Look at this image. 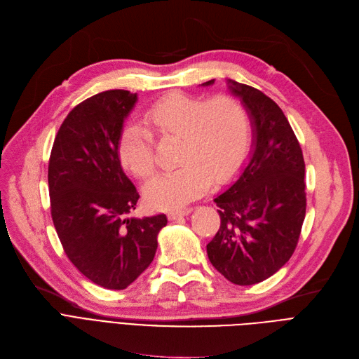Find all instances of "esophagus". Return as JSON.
<instances>
[{
  "label": "esophagus",
  "instance_id": "esophagus-1",
  "mask_svg": "<svg viewBox=\"0 0 359 359\" xmlns=\"http://www.w3.org/2000/svg\"><path fill=\"white\" fill-rule=\"evenodd\" d=\"M191 208H182V209H175L169 212V219H178L182 216H187L189 213H191Z\"/></svg>",
  "mask_w": 359,
  "mask_h": 359
}]
</instances>
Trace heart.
I'll return each instance as SVG.
<instances>
[{"mask_svg":"<svg viewBox=\"0 0 359 359\" xmlns=\"http://www.w3.org/2000/svg\"><path fill=\"white\" fill-rule=\"evenodd\" d=\"M144 123L161 137H180L181 165L156 175L146 189L153 208H177L197 197L210 180L219 182L233 174L248 151L250 118L231 95L204 100L182 92L168 93L147 108ZM148 129L130 123L118 143L123 165L142 180L150 178L156 168L155 135Z\"/></svg>","mask_w":359,"mask_h":359,"instance_id":"1","label":"heart"}]
</instances>
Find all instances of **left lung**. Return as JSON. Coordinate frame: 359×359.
Instances as JSON below:
<instances>
[{
  "mask_svg": "<svg viewBox=\"0 0 359 359\" xmlns=\"http://www.w3.org/2000/svg\"><path fill=\"white\" fill-rule=\"evenodd\" d=\"M228 83L250 114L254 150L240 178L215 198L220 226L208 255L220 275L245 286L275 275L297 248L306 209L305 163L276 102L248 84Z\"/></svg>",
  "mask_w": 359,
  "mask_h": 359,
  "instance_id": "left-lung-1",
  "label": "left lung"
}]
</instances>
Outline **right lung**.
<instances>
[{
  "label": "right lung",
  "instance_id": "right-lung-1",
  "mask_svg": "<svg viewBox=\"0 0 359 359\" xmlns=\"http://www.w3.org/2000/svg\"><path fill=\"white\" fill-rule=\"evenodd\" d=\"M137 95L107 90L74 107L50 150V216L64 252L80 273L107 289H126L153 262L163 213L128 217L139 191L118 156L124 118Z\"/></svg>",
  "mask_w": 359,
  "mask_h": 359
}]
</instances>
